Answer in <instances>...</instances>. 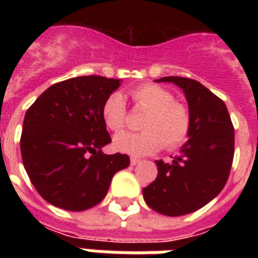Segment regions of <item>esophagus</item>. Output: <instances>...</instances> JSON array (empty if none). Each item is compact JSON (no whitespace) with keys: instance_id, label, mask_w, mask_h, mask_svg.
Here are the masks:
<instances>
[{"instance_id":"esophagus-1","label":"esophagus","mask_w":258,"mask_h":258,"mask_svg":"<svg viewBox=\"0 0 258 258\" xmlns=\"http://www.w3.org/2000/svg\"><path fill=\"white\" fill-rule=\"evenodd\" d=\"M140 162H141V159H138V157H131V159H130V163H131L133 166H137Z\"/></svg>"}]
</instances>
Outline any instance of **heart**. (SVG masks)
I'll list each match as a JSON object with an SVG mask.
<instances>
[{
	"label": "heart",
	"instance_id": "heart-1",
	"mask_svg": "<svg viewBox=\"0 0 258 258\" xmlns=\"http://www.w3.org/2000/svg\"><path fill=\"white\" fill-rule=\"evenodd\" d=\"M137 109L144 110L141 133H121L114 137L113 145L117 151L133 156H145L160 151L163 146L173 151L185 144L192 125L188 106L175 101L173 92L160 85L142 84L130 92ZM102 118L106 127L118 133L127 124V106L123 96L113 92L102 106Z\"/></svg>",
	"mask_w": 258,
	"mask_h": 258
}]
</instances>
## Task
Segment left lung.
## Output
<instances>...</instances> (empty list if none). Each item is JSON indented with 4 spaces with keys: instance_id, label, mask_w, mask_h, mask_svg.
Wrapping results in <instances>:
<instances>
[{
    "instance_id": "1",
    "label": "left lung",
    "mask_w": 258,
    "mask_h": 258,
    "mask_svg": "<svg viewBox=\"0 0 258 258\" xmlns=\"http://www.w3.org/2000/svg\"><path fill=\"white\" fill-rule=\"evenodd\" d=\"M184 91L189 106V140L173 162L156 160V179L142 189L146 205L164 216L199 210L225 186L232 167L235 130L225 103L188 77H163Z\"/></svg>"
}]
</instances>
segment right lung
<instances>
[{
  "label": "right lung",
  "mask_w": 258,
  "mask_h": 258,
  "mask_svg": "<svg viewBox=\"0 0 258 258\" xmlns=\"http://www.w3.org/2000/svg\"><path fill=\"white\" fill-rule=\"evenodd\" d=\"M120 80L81 76L51 85L26 112L22 160L31 184L48 203L70 211L91 209L106 196L113 175L130 157L105 155L110 135L102 118Z\"/></svg>",
  "instance_id": "1"
}]
</instances>
